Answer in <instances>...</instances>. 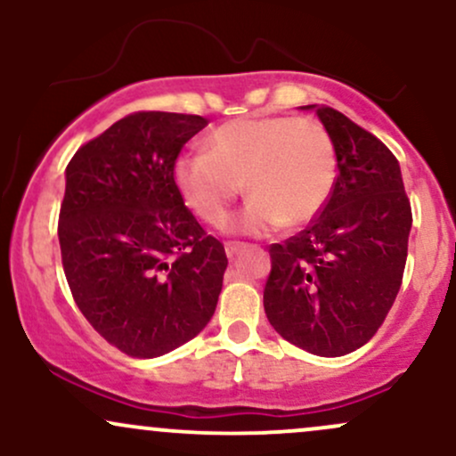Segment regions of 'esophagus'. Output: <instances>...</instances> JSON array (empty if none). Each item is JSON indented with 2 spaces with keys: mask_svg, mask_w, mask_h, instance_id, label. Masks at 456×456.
I'll return each mask as SVG.
<instances>
[{
  "mask_svg": "<svg viewBox=\"0 0 456 456\" xmlns=\"http://www.w3.org/2000/svg\"><path fill=\"white\" fill-rule=\"evenodd\" d=\"M244 246V242H224V253H227L229 257H233V255H238Z\"/></svg>",
  "mask_w": 456,
  "mask_h": 456,
  "instance_id": "1",
  "label": "esophagus"
}]
</instances>
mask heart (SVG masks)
Here are the masks:
<instances>
[{
	"instance_id": "obj_1",
	"label": "heart",
	"mask_w": 456,
	"mask_h": 456,
	"mask_svg": "<svg viewBox=\"0 0 456 456\" xmlns=\"http://www.w3.org/2000/svg\"><path fill=\"white\" fill-rule=\"evenodd\" d=\"M206 151H186L174 162V182L191 212L223 227L242 192L250 201L235 221L248 233L300 227L317 216L337 182V151L313 118L248 115L208 133Z\"/></svg>"
}]
</instances>
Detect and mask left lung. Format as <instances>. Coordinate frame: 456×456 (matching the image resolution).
I'll return each mask as SVG.
<instances>
[{
    "label": "left lung",
    "mask_w": 456,
    "mask_h": 456,
    "mask_svg": "<svg viewBox=\"0 0 456 456\" xmlns=\"http://www.w3.org/2000/svg\"><path fill=\"white\" fill-rule=\"evenodd\" d=\"M315 111L338 175L311 224L268 248L264 308L285 341L334 358L370 341L395 305L411 206L399 160L375 134L332 107Z\"/></svg>",
    "instance_id": "1"
}]
</instances>
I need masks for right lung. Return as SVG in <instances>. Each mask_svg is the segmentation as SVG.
<instances>
[{"instance_id":"right-lung-1","label":"right lung","mask_w":456,"mask_h":456,"mask_svg":"<svg viewBox=\"0 0 456 456\" xmlns=\"http://www.w3.org/2000/svg\"><path fill=\"white\" fill-rule=\"evenodd\" d=\"M201 115L137 111L83 143L66 167L61 265L78 311L113 347L156 358L208 326L227 270L174 182Z\"/></svg>"}]
</instances>
